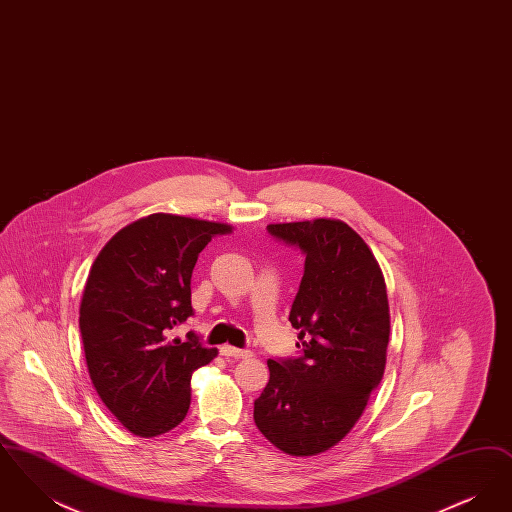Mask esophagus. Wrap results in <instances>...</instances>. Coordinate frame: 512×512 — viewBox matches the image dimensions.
Returning a JSON list of instances; mask_svg holds the SVG:
<instances>
[{
    "instance_id": "1",
    "label": "esophagus",
    "mask_w": 512,
    "mask_h": 512,
    "mask_svg": "<svg viewBox=\"0 0 512 512\" xmlns=\"http://www.w3.org/2000/svg\"><path fill=\"white\" fill-rule=\"evenodd\" d=\"M220 355L234 357V359H247V357H251V351L249 349H238V347H232V345H222Z\"/></svg>"
}]
</instances>
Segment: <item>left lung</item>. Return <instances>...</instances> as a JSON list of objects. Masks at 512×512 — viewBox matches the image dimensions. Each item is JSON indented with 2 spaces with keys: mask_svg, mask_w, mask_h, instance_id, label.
I'll list each match as a JSON object with an SVG mask.
<instances>
[{
  "mask_svg": "<svg viewBox=\"0 0 512 512\" xmlns=\"http://www.w3.org/2000/svg\"><path fill=\"white\" fill-rule=\"evenodd\" d=\"M267 230L305 255L290 311L301 355L268 359L270 380L253 418L280 451L311 457L349 434L384 376L386 282L365 240L341 220L268 224Z\"/></svg>",
  "mask_w": 512,
  "mask_h": 512,
  "instance_id": "8db88e82",
  "label": "left lung"
}]
</instances>
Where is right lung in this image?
Wrapping results in <instances>:
<instances>
[{
	"mask_svg": "<svg viewBox=\"0 0 512 512\" xmlns=\"http://www.w3.org/2000/svg\"><path fill=\"white\" fill-rule=\"evenodd\" d=\"M222 222L155 213L119 230L99 251L80 303L86 365L101 401L142 438L176 428L190 409V380L217 357L194 332L172 330L194 315L192 272Z\"/></svg>",
	"mask_w": 512,
	"mask_h": 512,
	"instance_id": "right-lung-1",
	"label": "right lung"
}]
</instances>
